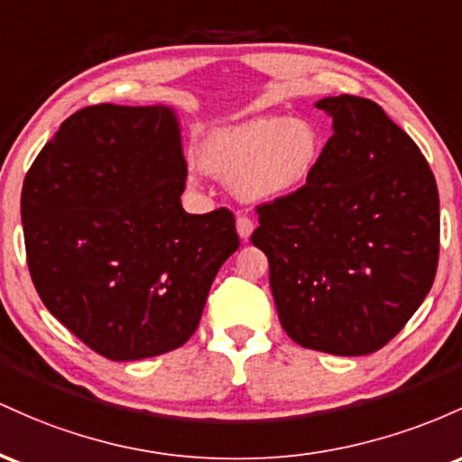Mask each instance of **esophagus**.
I'll use <instances>...</instances> for the list:
<instances>
[{
    "instance_id": "34e87169",
    "label": "esophagus",
    "mask_w": 462,
    "mask_h": 462,
    "mask_svg": "<svg viewBox=\"0 0 462 462\" xmlns=\"http://www.w3.org/2000/svg\"><path fill=\"white\" fill-rule=\"evenodd\" d=\"M236 226H237V236H240L242 240H248L253 229H255V225H253V220L248 216H237Z\"/></svg>"
}]
</instances>
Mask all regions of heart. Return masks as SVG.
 <instances>
[{"label":"heart","instance_id":"1","mask_svg":"<svg viewBox=\"0 0 462 462\" xmlns=\"http://www.w3.org/2000/svg\"><path fill=\"white\" fill-rule=\"evenodd\" d=\"M323 142L308 119L257 117L220 128L200 150L203 165L236 183L245 200L294 194L312 179Z\"/></svg>","mask_w":462,"mask_h":462}]
</instances>
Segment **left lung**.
Instances as JSON below:
<instances>
[{
  "label": "left lung",
  "instance_id": "left-lung-1",
  "mask_svg": "<svg viewBox=\"0 0 462 462\" xmlns=\"http://www.w3.org/2000/svg\"><path fill=\"white\" fill-rule=\"evenodd\" d=\"M334 117L312 179L255 207L282 328L305 349L366 356L403 329L439 266V189L411 134L373 100L316 102Z\"/></svg>",
  "mask_w": 462,
  "mask_h": 462
}]
</instances>
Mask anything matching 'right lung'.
Listing matches in <instances>:
<instances>
[{"instance_id": "add662e5", "label": "right lung", "mask_w": 462, "mask_h": 462, "mask_svg": "<svg viewBox=\"0 0 462 462\" xmlns=\"http://www.w3.org/2000/svg\"><path fill=\"white\" fill-rule=\"evenodd\" d=\"M188 163L165 106L96 105L60 124L22 189L25 257L45 308L108 360L185 345L240 246L226 207H180Z\"/></svg>"}]
</instances>
